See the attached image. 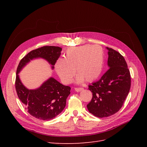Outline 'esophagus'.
I'll return each instance as SVG.
<instances>
[{
	"mask_svg": "<svg viewBox=\"0 0 147 147\" xmlns=\"http://www.w3.org/2000/svg\"><path fill=\"white\" fill-rule=\"evenodd\" d=\"M74 89L76 92H80L83 90V88H75Z\"/></svg>",
	"mask_w": 147,
	"mask_h": 147,
	"instance_id": "obj_1",
	"label": "esophagus"
}]
</instances>
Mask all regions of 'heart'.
<instances>
[{
  "label": "heart",
  "instance_id": "heart-1",
  "mask_svg": "<svg viewBox=\"0 0 147 147\" xmlns=\"http://www.w3.org/2000/svg\"><path fill=\"white\" fill-rule=\"evenodd\" d=\"M104 66L103 50L99 46L84 45L67 49L64 58H59L56 71L63 83H71L76 73L77 82H91L101 74Z\"/></svg>",
  "mask_w": 147,
  "mask_h": 147
}]
</instances>
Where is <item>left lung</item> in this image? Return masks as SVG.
I'll use <instances>...</instances> for the list:
<instances>
[{"label":"left lung","instance_id":"1","mask_svg":"<svg viewBox=\"0 0 147 147\" xmlns=\"http://www.w3.org/2000/svg\"><path fill=\"white\" fill-rule=\"evenodd\" d=\"M107 49L110 68L88 88L92 98L87 108L90 113L100 118L110 116L120 110L131 85L130 74L124 57L112 48Z\"/></svg>","mask_w":147,"mask_h":147}]
</instances>
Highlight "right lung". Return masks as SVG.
<instances>
[{
    "mask_svg": "<svg viewBox=\"0 0 147 147\" xmlns=\"http://www.w3.org/2000/svg\"><path fill=\"white\" fill-rule=\"evenodd\" d=\"M61 48L44 46L28 53L20 61L17 69L15 89L27 112L36 119L48 120L55 118L64 110L71 88L64 86L51 78L36 90H28L21 83L18 73L27 63L33 58H43L53 66L61 55Z\"/></svg>",
    "mask_w": 147,
    "mask_h": 147,
    "instance_id": "1",
    "label": "right lung"
}]
</instances>
